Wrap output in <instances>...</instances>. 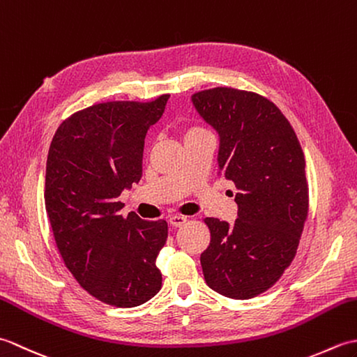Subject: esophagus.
I'll use <instances>...</instances> for the list:
<instances>
[{
    "label": "esophagus",
    "mask_w": 357,
    "mask_h": 357,
    "mask_svg": "<svg viewBox=\"0 0 357 357\" xmlns=\"http://www.w3.org/2000/svg\"><path fill=\"white\" fill-rule=\"evenodd\" d=\"M188 219L185 216H181V215H174L170 218V225L172 227H183L184 224H187Z\"/></svg>",
    "instance_id": "34e87169"
}]
</instances>
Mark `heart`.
<instances>
[{"instance_id":"obj_1","label":"heart","mask_w":357,"mask_h":357,"mask_svg":"<svg viewBox=\"0 0 357 357\" xmlns=\"http://www.w3.org/2000/svg\"><path fill=\"white\" fill-rule=\"evenodd\" d=\"M204 128L202 127H199V126H193V127H190V128H187V132H185V135H192V133H198V132H202Z\"/></svg>"}]
</instances>
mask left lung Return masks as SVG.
Segmentation results:
<instances>
[{
	"label": "left lung",
	"mask_w": 357,
	"mask_h": 357,
	"mask_svg": "<svg viewBox=\"0 0 357 357\" xmlns=\"http://www.w3.org/2000/svg\"><path fill=\"white\" fill-rule=\"evenodd\" d=\"M219 138V176L238 193L230 227L206 218L210 245L201 255L207 285L231 299H252L291 264L308 216L305 158L291 124L267 98L233 87L192 96Z\"/></svg>",
	"instance_id": "obj_1"
}]
</instances>
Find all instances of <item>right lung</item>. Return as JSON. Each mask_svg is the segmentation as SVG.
Segmentation results:
<instances>
[{"label": "right lung", "mask_w": 357, "mask_h": 357, "mask_svg": "<svg viewBox=\"0 0 357 357\" xmlns=\"http://www.w3.org/2000/svg\"><path fill=\"white\" fill-rule=\"evenodd\" d=\"M169 93L151 101H109L66 118L45 165V211L66 267L98 301L130 308L161 290L156 257L164 219L119 213L124 188L139 183L144 138L164 113Z\"/></svg>", "instance_id": "right-lung-1"}]
</instances>
